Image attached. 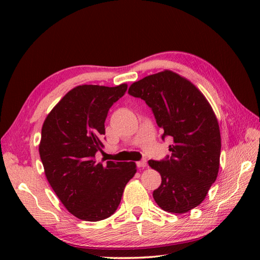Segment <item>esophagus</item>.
I'll return each mask as SVG.
<instances>
[{
	"label": "esophagus",
	"mask_w": 260,
	"mask_h": 260,
	"mask_svg": "<svg viewBox=\"0 0 260 260\" xmlns=\"http://www.w3.org/2000/svg\"><path fill=\"white\" fill-rule=\"evenodd\" d=\"M146 164H147L146 159H145V158H142L141 161L137 162V167H139V168H145Z\"/></svg>",
	"instance_id": "esophagus-1"
}]
</instances>
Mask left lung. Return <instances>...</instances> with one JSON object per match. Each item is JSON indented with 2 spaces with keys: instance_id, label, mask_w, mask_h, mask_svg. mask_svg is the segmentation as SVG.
<instances>
[{
  "instance_id": "obj_1",
  "label": "left lung",
  "mask_w": 260,
  "mask_h": 260,
  "mask_svg": "<svg viewBox=\"0 0 260 260\" xmlns=\"http://www.w3.org/2000/svg\"><path fill=\"white\" fill-rule=\"evenodd\" d=\"M128 93L152 109L162 140L173 139L170 155L148 161L162 178L154 200L168 212L190 211L204 200L219 171L221 137L211 106L192 82L170 70L134 82Z\"/></svg>"
}]
</instances>
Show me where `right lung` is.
Masks as SVG:
<instances>
[{"mask_svg":"<svg viewBox=\"0 0 260 260\" xmlns=\"http://www.w3.org/2000/svg\"><path fill=\"white\" fill-rule=\"evenodd\" d=\"M127 85H82L71 89L43 123L39 153L47 180L68 211L99 221L117 210L125 185L136 173L134 162H96L104 147L109 108Z\"/></svg>","mask_w":260,"mask_h":260,"instance_id":"obj_1","label":"right lung"}]
</instances>
